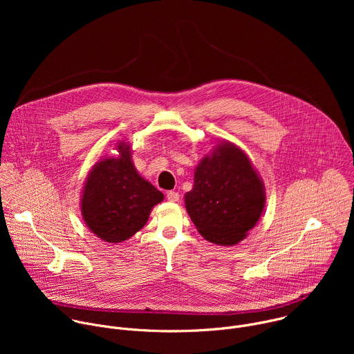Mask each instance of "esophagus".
Wrapping results in <instances>:
<instances>
[{"label": "esophagus", "instance_id": "esophagus-1", "mask_svg": "<svg viewBox=\"0 0 354 354\" xmlns=\"http://www.w3.org/2000/svg\"><path fill=\"white\" fill-rule=\"evenodd\" d=\"M179 193L178 192H174V190H171V192H168L167 193V200L168 201H172V203H175V201H179Z\"/></svg>", "mask_w": 354, "mask_h": 354}]
</instances>
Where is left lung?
Wrapping results in <instances>:
<instances>
[{
    "label": "left lung",
    "mask_w": 354,
    "mask_h": 354,
    "mask_svg": "<svg viewBox=\"0 0 354 354\" xmlns=\"http://www.w3.org/2000/svg\"><path fill=\"white\" fill-rule=\"evenodd\" d=\"M266 203L262 178L243 151L220 141L194 169L186 212L205 239L232 246L259 221Z\"/></svg>",
    "instance_id": "1"
}]
</instances>
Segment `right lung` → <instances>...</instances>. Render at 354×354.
<instances>
[{
    "mask_svg": "<svg viewBox=\"0 0 354 354\" xmlns=\"http://www.w3.org/2000/svg\"><path fill=\"white\" fill-rule=\"evenodd\" d=\"M116 157H106L91 168L81 196V214L86 227L102 241L129 239L148 221L162 192L145 180L131 161V148L118 141Z\"/></svg>",
    "mask_w": 354,
    "mask_h": 354,
    "instance_id": "right-lung-1",
    "label": "right lung"
}]
</instances>
